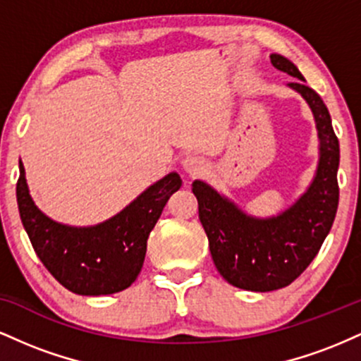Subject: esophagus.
<instances>
[{"mask_svg": "<svg viewBox=\"0 0 361 361\" xmlns=\"http://www.w3.org/2000/svg\"><path fill=\"white\" fill-rule=\"evenodd\" d=\"M181 166H183V169L188 175H200L205 169V159L202 156L188 154L183 161H181Z\"/></svg>", "mask_w": 361, "mask_h": 361, "instance_id": "34e87169", "label": "esophagus"}]
</instances>
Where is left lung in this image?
Segmentation results:
<instances>
[{"instance_id":"left-lung-1","label":"left lung","mask_w":361,"mask_h":361,"mask_svg":"<svg viewBox=\"0 0 361 361\" xmlns=\"http://www.w3.org/2000/svg\"><path fill=\"white\" fill-rule=\"evenodd\" d=\"M270 59L279 71L297 78L288 86L309 103L316 120L319 163L307 192L281 214L259 219L243 212L204 181L192 185L215 268L231 285L251 292L283 288L300 276L329 234L339 200V142L327 106L304 85L293 62L280 54H271Z\"/></svg>"}]
</instances>
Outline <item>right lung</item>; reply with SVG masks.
<instances>
[{
  "label": "right lung",
  "instance_id": "add662e5",
  "mask_svg": "<svg viewBox=\"0 0 361 361\" xmlns=\"http://www.w3.org/2000/svg\"><path fill=\"white\" fill-rule=\"evenodd\" d=\"M180 186V175L169 173L109 221L71 227L37 209L20 161L16 202L32 246L54 279L78 295L97 297L122 292L134 283L146 258L149 233Z\"/></svg>",
  "mask_w": 361,
  "mask_h": 361
}]
</instances>
